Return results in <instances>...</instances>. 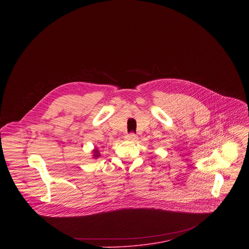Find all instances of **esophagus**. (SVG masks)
Instances as JSON below:
<instances>
[{
	"label": "esophagus",
	"mask_w": 249,
	"mask_h": 249,
	"mask_svg": "<svg viewBox=\"0 0 249 249\" xmlns=\"http://www.w3.org/2000/svg\"><path fill=\"white\" fill-rule=\"evenodd\" d=\"M126 140L128 141H135L137 139V136L134 134V133H130V134H127L126 135Z\"/></svg>",
	"instance_id": "1"
}]
</instances>
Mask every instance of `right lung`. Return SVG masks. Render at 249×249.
Here are the masks:
<instances>
[{
	"mask_svg": "<svg viewBox=\"0 0 249 249\" xmlns=\"http://www.w3.org/2000/svg\"><path fill=\"white\" fill-rule=\"evenodd\" d=\"M92 156H93V159H98L99 157H100V153H99V151H98V149H94L93 151H92Z\"/></svg>",
	"mask_w": 249,
	"mask_h": 249,
	"instance_id": "1",
	"label": "right lung"
}]
</instances>
